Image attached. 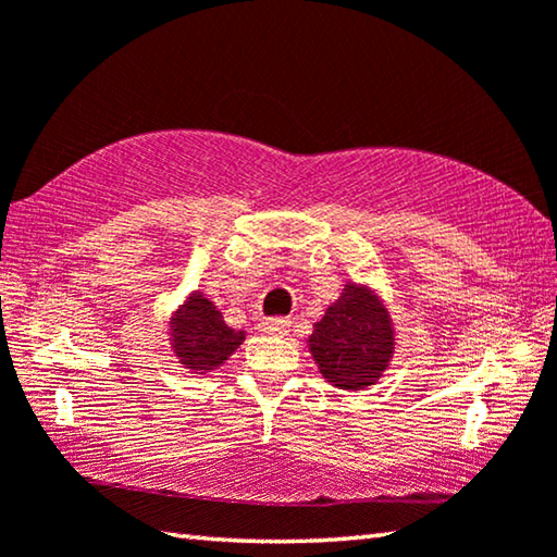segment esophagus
Segmentation results:
<instances>
[{
  "instance_id": "34e87169",
  "label": "esophagus",
  "mask_w": 557,
  "mask_h": 557,
  "mask_svg": "<svg viewBox=\"0 0 557 557\" xmlns=\"http://www.w3.org/2000/svg\"><path fill=\"white\" fill-rule=\"evenodd\" d=\"M260 332L270 336H285L289 332V319L285 317H270L260 322Z\"/></svg>"
}]
</instances>
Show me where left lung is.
<instances>
[{"label": "left lung", "instance_id": "8db88e82", "mask_svg": "<svg viewBox=\"0 0 557 557\" xmlns=\"http://www.w3.org/2000/svg\"><path fill=\"white\" fill-rule=\"evenodd\" d=\"M322 379L338 391H366L395 354V326L381 292L348 280L307 338Z\"/></svg>", "mask_w": 557, "mask_h": 557}]
</instances>
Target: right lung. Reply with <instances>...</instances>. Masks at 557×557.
I'll use <instances>...</instances> for the list:
<instances>
[{
    "instance_id": "1",
    "label": "right lung",
    "mask_w": 557,
    "mask_h": 557,
    "mask_svg": "<svg viewBox=\"0 0 557 557\" xmlns=\"http://www.w3.org/2000/svg\"><path fill=\"white\" fill-rule=\"evenodd\" d=\"M169 346L176 363L188 373H213L245 342V332L223 322L221 309L194 289L169 317Z\"/></svg>"
}]
</instances>
